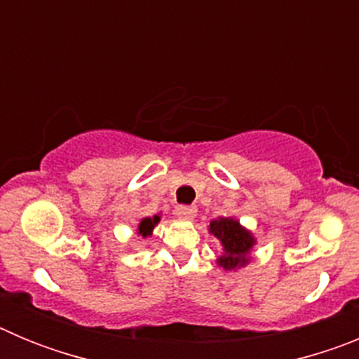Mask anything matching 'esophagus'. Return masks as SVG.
<instances>
[{
    "instance_id": "1",
    "label": "esophagus",
    "mask_w": 359,
    "mask_h": 359,
    "mask_svg": "<svg viewBox=\"0 0 359 359\" xmlns=\"http://www.w3.org/2000/svg\"><path fill=\"white\" fill-rule=\"evenodd\" d=\"M174 212H176V215L180 219H194L198 208L190 207V205H177L176 210H174Z\"/></svg>"
}]
</instances>
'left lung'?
Here are the masks:
<instances>
[{
	"label": "left lung",
	"mask_w": 359,
	"mask_h": 359,
	"mask_svg": "<svg viewBox=\"0 0 359 359\" xmlns=\"http://www.w3.org/2000/svg\"><path fill=\"white\" fill-rule=\"evenodd\" d=\"M210 233H214L223 244L224 255L217 259L219 266L224 269H236L248 264L250 250L255 239L248 230H244L239 221L231 217H219L210 223Z\"/></svg>",
	"instance_id": "8db88e82"
}]
</instances>
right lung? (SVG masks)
<instances>
[{
	"label": "right lung",
	"mask_w": 359,
	"mask_h": 359,
	"mask_svg": "<svg viewBox=\"0 0 359 359\" xmlns=\"http://www.w3.org/2000/svg\"><path fill=\"white\" fill-rule=\"evenodd\" d=\"M160 223V215H154V217H144L140 221V224H138V233H140L142 237H147L151 236L152 230H154V226Z\"/></svg>",
	"instance_id": "obj_1"
}]
</instances>
